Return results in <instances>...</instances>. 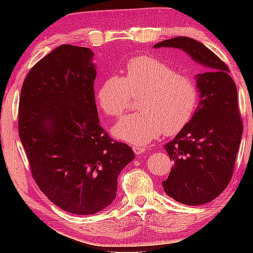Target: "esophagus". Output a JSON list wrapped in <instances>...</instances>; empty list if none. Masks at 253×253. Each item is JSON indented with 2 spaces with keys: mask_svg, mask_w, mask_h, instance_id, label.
I'll list each match as a JSON object with an SVG mask.
<instances>
[{
  "mask_svg": "<svg viewBox=\"0 0 253 253\" xmlns=\"http://www.w3.org/2000/svg\"><path fill=\"white\" fill-rule=\"evenodd\" d=\"M133 152L136 154H143L145 151H146V147L144 146V145H136V146L132 147Z\"/></svg>",
  "mask_w": 253,
  "mask_h": 253,
  "instance_id": "34e87169",
  "label": "esophagus"
}]
</instances>
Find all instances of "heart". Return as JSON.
Instances as JSON below:
<instances>
[{
    "instance_id": "heart-1",
    "label": "heart",
    "mask_w": 253,
    "mask_h": 253,
    "mask_svg": "<svg viewBox=\"0 0 253 253\" xmlns=\"http://www.w3.org/2000/svg\"><path fill=\"white\" fill-rule=\"evenodd\" d=\"M143 94L138 109L119 121L113 132L129 144L150 143L164 132L175 134L188 126L199 100V88L191 76L162 60L151 56L131 58L124 77L110 76L96 91L99 107L106 115L122 116L129 109L131 99Z\"/></svg>"
}]
</instances>
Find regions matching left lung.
I'll use <instances>...</instances> for the list:
<instances>
[{
	"label": "left lung",
	"mask_w": 253,
	"mask_h": 253,
	"mask_svg": "<svg viewBox=\"0 0 253 253\" xmlns=\"http://www.w3.org/2000/svg\"><path fill=\"white\" fill-rule=\"evenodd\" d=\"M154 47L178 48L207 68L196 76L200 101L191 121L165 145L174 167L162 182L176 202L203 205L222 193L234 172L243 133L236 84L226 63L199 41L176 37Z\"/></svg>",
	"instance_id": "8db88e82"
}]
</instances>
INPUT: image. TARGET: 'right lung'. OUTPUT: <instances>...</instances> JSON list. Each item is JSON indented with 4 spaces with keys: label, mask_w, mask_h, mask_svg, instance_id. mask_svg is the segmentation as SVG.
Wrapping results in <instances>:
<instances>
[{
    "label": "right lung",
    "mask_w": 253,
    "mask_h": 253,
    "mask_svg": "<svg viewBox=\"0 0 253 253\" xmlns=\"http://www.w3.org/2000/svg\"><path fill=\"white\" fill-rule=\"evenodd\" d=\"M89 48L62 44L27 74L18 132L34 181L65 212L89 215L110 205L134 154L100 126Z\"/></svg>",
    "instance_id": "1"
}]
</instances>
